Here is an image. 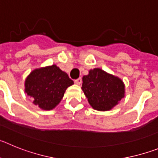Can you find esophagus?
Instances as JSON below:
<instances>
[{
    "mask_svg": "<svg viewBox=\"0 0 158 158\" xmlns=\"http://www.w3.org/2000/svg\"><path fill=\"white\" fill-rule=\"evenodd\" d=\"M74 82L77 84V85H81V84L82 79L81 77H79V78H77V79H76V80H74Z\"/></svg>",
    "mask_w": 158,
    "mask_h": 158,
    "instance_id": "obj_1",
    "label": "esophagus"
}]
</instances>
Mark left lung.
I'll return each mask as SVG.
<instances>
[{"instance_id":"8db88e82","label":"left lung","mask_w":158,"mask_h":158,"mask_svg":"<svg viewBox=\"0 0 158 158\" xmlns=\"http://www.w3.org/2000/svg\"><path fill=\"white\" fill-rule=\"evenodd\" d=\"M82 81L81 89L89 104L97 111H109L125 96V85L120 78L100 68L89 70Z\"/></svg>"}]
</instances>
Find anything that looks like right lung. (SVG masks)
I'll list each match as a JSON object with an SVG mask.
<instances>
[{"mask_svg":"<svg viewBox=\"0 0 158 158\" xmlns=\"http://www.w3.org/2000/svg\"><path fill=\"white\" fill-rule=\"evenodd\" d=\"M73 85L66 73L56 65L35 69L25 80V93L43 110H52L62 100L65 90Z\"/></svg>","mask_w":158,"mask_h":158,"instance_id":"1","label":"right lung"}]
</instances>
